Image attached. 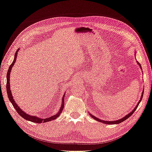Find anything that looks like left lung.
<instances>
[{
    "instance_id": "8db88e82",
    "label": "left lung",
    "mask_w": 152,
    "mask_h": 152,
    "mask_svg": "<svg viewBox=\"0 0 152 152\" xmlns=\"http://www.w3.org/2000/svg\"><path fill=\"white\" fill-rule=\"evenodd\" d=\"M137 63H138V64H139V65H140V67H141V65H140V63H139V62H137ZM142 96H143V91H142V95H141V99H140V101L139 102H138L137 105L136 106V107L134 108V110H133L131 112V113H128V115H126V116L124 117H123V118L120 119L119 120H117V121H102V120H101V119H98V118H97V117H94V115H92L91 114V113H89V114H90V115H91V117H92L93 118H94V119H96V120H97V121H98L102 122V123H104V124H120V123H121V122H123L124 121H125L126 119H128L129 117H130L131 115H132L133 114V113H134V112L135 111L136 109H137V108L138 106H139L140 102L141 101V99H142Z\"/></svg>"
}]
</instances>
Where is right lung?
Masks as SVG:
<instances>
[{
  "instance_id": "add662e5",
  "label": "right lung",
  "mask_w": 152,
  "mask_h": 152,
  "mask_svg": "<svg viewBox=\"0 0 152 152\" xmlns=\"http://www.w3.org/2000/svg\"><path fill=\"white\" fill-rule=\"evenodd\" d=\"M19 50V49L17 50V51L15 52V57H14V60H13V61L12 62V63L10 65V67H9L8 69V72H7V85H6V88H7V96H8V98L9 99H10V102L12 104V105L13 106V107L15 108V109L16 110L17 113L19 114L20 116L22 117H23L24 119L26 120H28V121H32L34 122V123H37V124H40V123H42V122H48V121H52V120H54L57 118V117L59 116V115L61 114V113L63 109V106H64V97H65V94H64V96L63 97V99H62V105H61V107L60 108V111L58 112L57 114L53 115V116H52L50 117H48V118H46V119H41L39 118V117H37L35 116H31V115H29L28 114H26L25 113H24L23 110H22L21 108H20L18 107L17 104L14 101V99L13 98V96H12V94H11V90H10V72H11V70L12 69V67L13 66V65H14V63L15 62V61H16V58H17V54H18V52Z\"/></svg>"
}]
</instances>
